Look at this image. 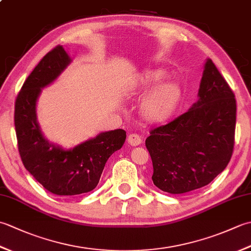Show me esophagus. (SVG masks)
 Listing matches in <instances>:
<instances>
[{
  "label": "esophagus",
  "instance_id": "34e87169",
  "mask_svg": "<svg viewBox=\"0 0 251 251\" xmlns=\"http://www.w3.org/2000/svg\"><path fill=\"white\" fill-rule=\"evenodd\" d=\"M127 141H128V143L130 146L132 147H136V146H139L140 143L142 142V139H141V136L137 135V134H130L128 136V138H127Z\"/></svg>",
  "mask_w": 251,
  "mask_h": 251
}]
</instances>
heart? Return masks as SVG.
Instances as JSON below:
<instances>
[{"mask_svg":"<svg viewBox=\"0 0 251 251\" xmlns=\"http://www.w3.org/2000/svg\"><path fill=\"white\" fill-rule=\"evenodd\" d=\"M168 76V72L161 68L146 69L131 81V92L145 93L153 85ZM182 97L181 88L174 81L157 84L142 99L139 112L141 117L149 123H163L172 116Z\"/></svg>","mask_w":251,"mask_h":251,"instance_id":"b5f03b06","label":"heart"}]
</instances>
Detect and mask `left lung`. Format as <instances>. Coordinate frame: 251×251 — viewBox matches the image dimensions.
Wrapping results in <instances>:
<instances>
[{
	"mask_svg": "<svg viewBox=\"0 0 251 251\" xmlns=\"http://www.w3.org/2000/svg\"><path fill=\"white\" fill-rule=\"evenodd\" d=\"M235 124V96L215 63L207 59L197 102L168 124L152 129L147 138L153 183L170 194L210 183L232 157Z\"/></svg>",
	"mask_w": 251,
	"mask_h": 251,
	"instance_id": "8db88e82",
	"label": "left lung"
}]
</instances>
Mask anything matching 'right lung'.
<instances>
[{
  "label": "right lung",
  "mask_w": 251,
  "mask_h": 251,
  "mask_svg": "<svg viewBox=\"0 0 251 251\" xmlns=\"http://www.w3.org/2000/svg\"><path fill=\"white\" fill-rule=\"evenodd\" d=\"M71 61L60 45L47 52L26 77L15 102V129L21 161L47 191L62 196L93 191L108 158L126 139L124 129H115L100 132L66 150L42 134L36 117L37 98L42 88L54 82Z\"/></svg>",
  "instance_id": "obj_1"
}]
</instances>
